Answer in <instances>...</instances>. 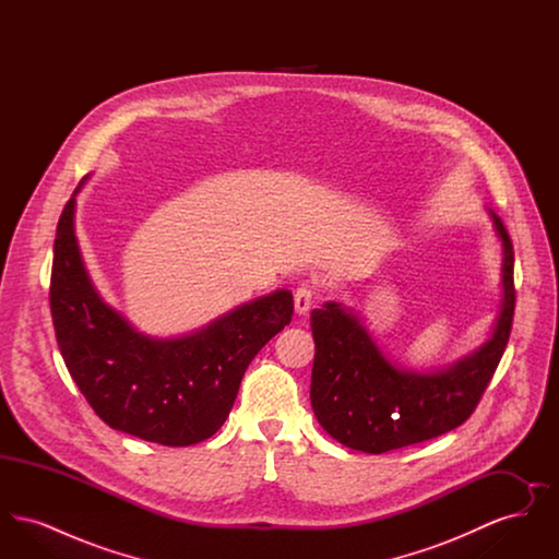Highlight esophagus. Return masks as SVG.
<instances>
[{"instance_id": "34e87169", "label": "esophagus", "mask_w": 559, "mask_h": 559, "mask_svg": "<svg viewBox=\"0 0 559 559\" xmlns=\"http://www.w3.org/2000/svg\"><path fill=\"white\" fill-rule=\"evenodd\" d=\"M312 299H314V292H312V287H308V285L297 287L295 293H293L295 312H297V314H306V312L310 310V306H312Z\"/></svg>"}]
</instances>
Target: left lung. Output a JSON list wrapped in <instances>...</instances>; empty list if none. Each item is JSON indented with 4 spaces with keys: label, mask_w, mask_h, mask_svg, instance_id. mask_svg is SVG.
<instances>
[{
    "label": "left lung",
    "mask_w": 559,
    "mask_h": 559,
    "mask_svg": "<svg viewBox=\"0 0 559 559\" xmlns=\"http://www.w3.org/2000/svg\"><path fill=\"white\" fill-rule=\"evenodd\" d=\"M503 242V299L492 335L469 356L436 371L396 367L352 310L326 301L312 310L317 344L310 400L322 429L354 451H396L442 436L476 411L506 352L513 310V245L490 212Z\"/></svg>",
    "instance_id": "left-lung-1"
}]
</instances>
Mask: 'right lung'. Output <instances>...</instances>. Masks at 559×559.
Segmentation results:
<instances>
[{
    "mask_svg": "<svg viewBox=\"0 0 559 559\" xmlns=\"http://www.w3.org/2000/svg\"><path fill=\"white\" fill-rule=\"evenodd\" d=\"M75 194L56 226L50 281L56 342L73 381L112 429L163 447L212 438L249 362L292 322V292L247 301L182 337H148L108 306L83 266Z\"/></svg>",
    "mask_w": 559,
    "mask_h": 559,
    "instance_id": "obj_1",
    "label": "right lung"
}]
</instances>
